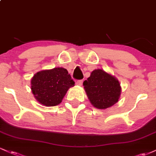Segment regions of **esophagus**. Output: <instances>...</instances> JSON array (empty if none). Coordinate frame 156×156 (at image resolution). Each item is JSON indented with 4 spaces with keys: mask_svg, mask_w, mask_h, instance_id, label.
<instances>
[{
    "mask_svg": "<svg viewBox=\"0 0 156 156\" xmlns=\"http://www.w3.org/2000/svg\"><path fill=\"white\" fill-rule=\"evenodd\" d=\"M82 84H83V80H77V81H76V85L82 86Z\"/></svg>",
    "mask_w": 156,
    "mask_h": 156,
    "instance_id": "34e87169",
    "label": "esophagus"
}]
</instances>
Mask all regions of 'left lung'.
I'll list each match as a JSON object with an SVG mask.
<instances>
[{
	"label": "left lung",
	"mask_w": 156,
	"mask_h": 156,
	"mask_svg": "<svg viewBox=\"0 0 156 156\" xmlns=\"http://www.w3.org/2000/svg\"><path fill=\"white\" fill-rule=\"evenodd\" d=\"M83 85L90 103L98 109L112 107L117 103L121 94L117 78L101 69L93 70Z\"/></svg>",
	"instance_id": "8db88e82"
}]
</instances>
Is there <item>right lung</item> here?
Returning <instances> with one entry per match:
<instances>
[{"instance_id":"right-lung-1","label":"right lung","mask_w":156,"mask_h":156,"mask_svg":"<svg viewBox=\"0 0 156 156\" xmlns=\"http://www.w3.org/2000/svg\"><path fill=\"white\" fill-rule=\"evenodd\" d=\"M31 91L40 104L55 106L60 104L75 82L68 71L63 67L44 69L37 73L31 80Z\"/></svg>"}]
</instances>
